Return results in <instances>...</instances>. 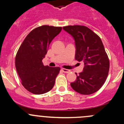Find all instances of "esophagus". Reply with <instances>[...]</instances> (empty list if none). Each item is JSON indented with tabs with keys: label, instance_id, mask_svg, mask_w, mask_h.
Masks as SVG:
<instances>
[{
	"label": "esophagus",
	"instance_id": "34e87169",
	"mask_svg": "<svg viewBox=\"0 0 124 124\" xmlns=\"http://www.w3.org/2000/svg\"><path fill=\"white\" fill-rule=\"evenodd\" d=\"M62 71H63V72H65V73H69V72H70V70H67V69H65V68H62Z\"/></svg>",
	"mask_w": 124,
	"mask_h": 124
}]
</instances>
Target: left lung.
Listing matches in <instances>:
<instances>
[{
	"label": "left lung",
	"instance_id": "left-lung-1",
	"mask_svg": "<svg viewBox=\"0 0 124 124\" xmlns=\"http://www.w3.org/2000/svg\"><path fill=\"white\" fill-rule=\"evenodd\" d=\"M75 41V59L84 63L82 72L71 83L78 93L90 95L98 91L106 80L109 71V60L102 41L93 31L84 26L63 27Z\"/></svg>",
	"mask_w": 124,
	"mask_h": 124
}]
</instances>
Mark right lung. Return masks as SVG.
Instances as JSON below:
<instances>
[{
  "mask_svg": "<svg viewBox=\"0 0 124 124\" xmlns=\"http://www.w3.org/2000/svg\"><path fill=\"white\" fill-rule=\"evenodd\" d=\"M62 31L61 27L42 26L32 30L20 47L16 68L25 89L34 94L50 91L61 68L44 66L42 59L50 44Z\"/></svg>",
  "mask_w": 124,
  "mask_h": 124,
  "instance_id": "obj_1",
  "label": "right lung"
}]
</instances>
